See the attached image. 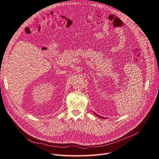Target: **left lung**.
Here are the masks:
<instances>
[{"label":"left lung","mask_w":159,"mask_h":159,"mask_svg":"<svg viewBox=\"0 0 159 159\" xmlns=\"http://www.w3.org/2000/svg\"><path fill=\"white\" fill-rule=\"evenodd\" d=\"M94 114H95V112H94ZM95 115H96V114H95ZM96 115V116H98V117H99V118H102V119H104V118H102V117H101V116H99V115Z\"/></svg>","instance_id":"8db88e82"}]
</instances>
